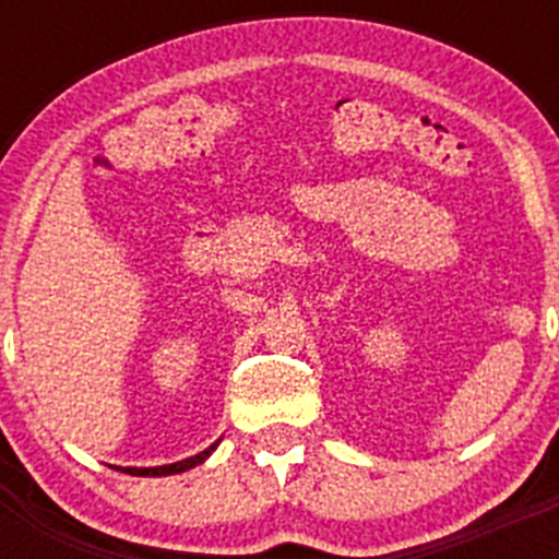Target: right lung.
<instances>
[{"mask_svg":"<svg viewBox=\"0 0 559 559\" xmlns=\"http://www.w3.org/2000/svg\"><path fill=\"white\" fill-rule=\"evenodd\" d=\"M215 445H218V442H215ZM215 445H210L206 451H201L199 456L185 459V462L165 464V467H126V473H131V476H170V473H185V471H190V467H195V464L204 462V459L215 451Z\"/></svg>","mask_w":559,"mask_h":559,"instance_id":"1","label":"right lung"}]
</instances>
